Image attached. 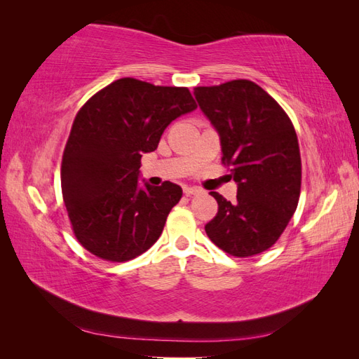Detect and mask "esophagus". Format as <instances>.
<instances>
[{
    "label": "esophagus",
    "instance_id": "obj_1",
    "mask_svg": "<svg viewBox=\"0 0 359 359\" xmlns=\"http://www.w3.org/2000/svg\"><path fill=\"white\" fill-rule=\"evenodd\" d=\"M184 194L187 196H195V195H200L203 192H201L200 189H196V187H184Z\"/></svg>",
    "mask_w": 359,
    "mask_h": 359
}]
</instances>
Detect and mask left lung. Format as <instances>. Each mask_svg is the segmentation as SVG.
I'll return each instance as SVG.
<instances>
[{
	"label": "left lung",
	"mask_w": 359,
	"mask_h": 359,
	"mask_svg": "<svg viewBox=\"0 0 359 359\" xmlns=\"http://www.w3.org/2000/svg\"><path fill=\"white\" fill-rule=\"evenodd\" d=\"M201 112L217 130L222 163L232 164L236 201L212 192L218 213L205 224L213 244L233 257L272 247L297 210L301 156L297 132L281 106L249 79L195 87Z\"/></svg>",
	"instance_id": "1"
}]
</instances>
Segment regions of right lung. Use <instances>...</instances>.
Returning <instances> with one entry per match:
<instances>
[{
    "label": "right lung",
    "instance_id": "1",
    "mask_svg": "<svg viewBox=\"0 0 359 359\" xmlns=\"http://www.w3.org/2000/svg\"><path fill=\"white\" fill-rule=\"evenodd\" d=\"M195 109L186 87L135 78L116 79L81 107L62 155L61 189L84 249L123 262L156 243L182 189L170 181L141 186V156L154 152L173 119Z\"/></svg>",
    "mask_w": 359,
    "mask_h": 359
}]
</instances>
